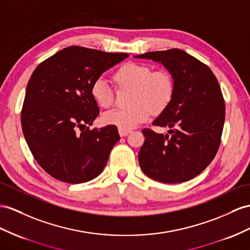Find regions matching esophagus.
<instances>
[{"mask_svg": "<svg viewBox=\"0 0 250 250\" xmlns=\"http://www.w3.org/2000/svg\"><path fill=\"white\" fill-rule=\"evenodd\" d=\"M118 132H119V135L121 136V137H124V136H126L127 134H129L130 132H131V130H125V129H118Z\"/></svg>", "mask_w": 250, "mask_h": 250, "instance_id": "34e87169", "label": "esophagus"}]
</instances>
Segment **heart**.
<instances>
[{
  "label": "heart",
  "instance_id": "obj_1",
  "mask_svg": "<svg viewBox=\"0 0 250 250\" xmlns=\"http://www.w3.org/2000/svg\"><path fill=\"white\" fill-rule=\"evenodd\" d=\"M113 79L119 87H131V104L127 108H115L106 112L102 120L118 129L131 130L149 118L151 112L159 113L168 106L174 94V81L166 70H152L146 64L127 62L115 72ZM91 94L99 106L113 105L114 95L108 83L102 78L96 80Z\"/></svg>",
  "mask_w": 250,
  "mask_h": 250
}]
</instances>
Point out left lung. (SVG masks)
<instances>
[{
	"label": "left lung",
	"instance_id": "obj_1",
	"mask_svg": "<svg viewBox=\"0 0 250 250\" xmlns=\"http://www.w3.org/2000/svg\"><path fill=\"white\" fill-rule=\"evenodd\" d=\"M135 58L161 62L174 81L173 97L152 124L169 127L168 134L143 130L140 168L146 176L165 184L192 180L213 161L221 144L225 101L219 82L206 64L182 49Z\"/></svg>",
	"mask_w": 250,
	"mask_h": 250
}]
</instances>
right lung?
<instances>
[{
    "mask_svg": "<svg viewBox=\"0 0 250 250\" xmlns=\"http://www.w3.org/2000/svg\"><path fill=\"white\" fill-rule=\"evenodd\" d=\"M127 57L69 46L34 70L21 112L22 130L37 163L56 180L85 183L104 169L120 136L115 125L86 126L99 115L91 88L105 70Z\"/></svg>",
    "mask_w": 250,
    "mask_h": 250,
    "instance_id": "1",
    "label": "right lung"
}]
</instances>
